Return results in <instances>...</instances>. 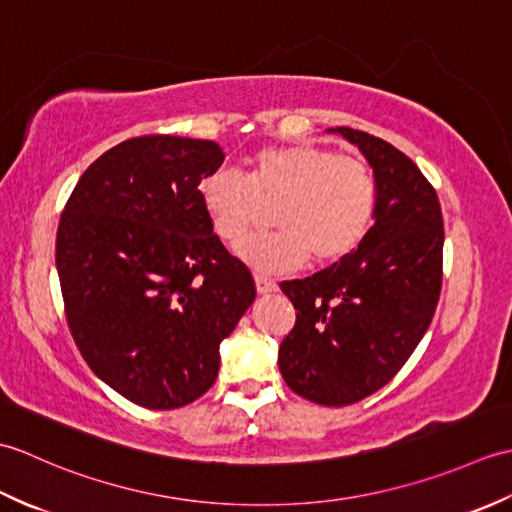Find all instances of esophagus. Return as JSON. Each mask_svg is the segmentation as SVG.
<instances>
[{
  "label": "esophagus",
  "mask_w": 512,
  "mask_h": 512,
  "mask_svg": "<svg viewBox=\"0 0 512 512\" xmlns=\"http://www.w3.org/2000/svg\"><path fill=\"white\" fill-rule=\"evenodd\" d=\"M255 288H257L259 295H273V292L277 290V284H275L273 279L257 275V277H255Z\"/></svg>",
  "instance_id": "1"
}]
</instances>
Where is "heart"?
<instances>
[{
  "mask_svg": "<svg viewBox=\"0 0 512 512\" xmlns=\"http://www.w3.org/2000/svg\"><path fill=\"white\" fill-rule=\"evenodd\" d=\"M200 202L215 233L231 244L275 211V233L250 237L237 255L257 273H288L306 259L330 266L361 246L376 209L365 162L319 145L259 151L248 178L217 169L200 182Z\"/></svg>",
  "mask_w": 512,
  "mask_h": 512,
  "instance_id": "obj_1",
  "label": "heart"
}]
</instances>
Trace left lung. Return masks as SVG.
Masks as SVG:
<instances>
[{
    "label": "left lung",
    "mask_w": 512,
    "mask_h": 512,
    "mask_svg": "<svg viewBox=\"0 0 512 512\" xmlns=\"http://www.w3.org/2000/svg\"><path fill=\"white\" fill-rule=\"evenodd\" d=\"M328 132L350 140L374 171V226L350 257L281 284L297 321L279 345V372L295 394L343 407L387 385L429 330L444 224L436 189L402 151L358 129Z\"/></svg>",
    "instance_id": "1"
}]
</instances>
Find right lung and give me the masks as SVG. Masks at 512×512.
<instances>
[{"label":"right lung","mask_w":512,"mask_h":512,"mask_svg":"<svg viewBox=\"0 0 512 512\" xmlns=\"http://www.w3.org/2000/svg\"><path fill=\"white\" fill-rule=\"evenodd\" d=\"M224 151L211 140L140 136L85 169L57 231V273L72 339L123 398L178 409L215 383L220 343L255 301L198 184Z\"/></svg>","instance_id":"right-lung-1"}]
</instances>
